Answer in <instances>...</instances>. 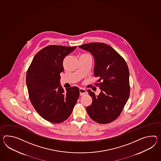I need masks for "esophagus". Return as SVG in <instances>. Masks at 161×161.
<instances>
[{
    "mask_svg": "<svg viewBox=\"0 0 161 161\" xmlns=\"http://www.w3.org/2000/svg\"><path fill=\"white\" fill-rule=\"evenodd\" d=\"M86 94H88V92H86V90L85 89L82 88H80V95L81 96H82V95H84Z\"/></svg>",
    "mask_w": 161,
    "mask_h": 161,
    "instance_id": "1",
    "label": "esophagus"
}]
</instances>
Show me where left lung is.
Returning a JSON list of instances; mask_svg holds the SVG:
<instances>
[{
	"mask_svg": "<svg viewBox=\"0 0 161 161\" xmlns=\"http://www.w3.org/2000/svg\"><path fill=\"white\" fill-rule=\"evenodd\" d=\"M90 52L95 60L94 73L98 77L101 90L96 96L87 90L92 97L86 112L95 122L106 124L119 116L129 98V71L125 60L113 47L106 43L92 42L79 46Z\"/></svg>",
	"mask_w": 161,
	"mask_h": 161,
	"instance_id": "1",
	"label": "left lung"
}]
</instances>
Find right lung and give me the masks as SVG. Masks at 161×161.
<instances>
[{"instance_id":"right-lung-1","label":"right lung","mask_w":161,"mask_h":161,"mask_svg":"<svg viewBox=\"0 0 161 161\" xmlns=\"http://www.w3.org/2000/svg\"><path fill=\"white\" fill-rule=\"evenodd\" d=\"M76 47L47 46L36 54L28 69L26 84L32 105L48 122L58 123L66 120L79 98L78 87L64 91L60 82L63 59Z\"/></svg>"}]
</instances>
